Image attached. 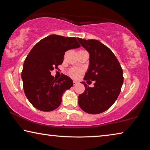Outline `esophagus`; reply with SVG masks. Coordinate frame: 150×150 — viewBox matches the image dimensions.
Returning a JSON list of instances; mask_svg holds the SVG:
<instances>
[{"instance_id": "34e87169", "label": "esophagus", "mask_w": 150, "mask_h": 150, "mask_svg": "<svg viewBox=\"0 0 150 150\" xmlns=\"http://www.w3.org/2000/svg\"><path fill=\"white\" fill-rule=\"evenodd\" d=\"M78 83H79V82H78V81H73V85H77Z\"/></svg>"}]
</instances>
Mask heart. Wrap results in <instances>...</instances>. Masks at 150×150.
<instances>
[{"label": "heart", "mask_w": 150, "mask_h": 150, "mask_svg": "<svg viewBox=\"0 0 150 150\" xmlns=\"http://www.w3.org/2000/svg\"><path fill=\"white\" fill-rule=\"evenodd\" d=\"M83 73V69L77 67H72L68 71V74L72 78L77 79L80 77L81 73Z\"/></svg>", "instance_id": "heart-1"}]
</instances>
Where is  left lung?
Listing matches in <instances>:
<instances>
[{
  "mask_svg": "<svg viewBox=\"0 0 150 150\" xmlns=\"http://www.w3.org/2000/svg\"><path fill=\"white\" fill-rule=\"evenodd\" d=\"M77 40L90 55L84 79L95 81L93 88L82 82L85 90L79 95V105L87 113L100 114L117 99L123 84V71L115 55L105 45L96 40Z\"/></svg>",
  "mask_w": 150,
  "mask_h": 150,
  "instance_id": "left-lung-1",
  "label": "left lung"
}]
</instances>
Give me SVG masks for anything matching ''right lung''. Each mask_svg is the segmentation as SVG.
Listing matches in <instances>:
<instances>
[{"mask_svg":"<svg viewBox=\"0 0 150 150\" xmlns=\"http://www.w3.org/2000/svg\"><path fill=\"white\" fill-rule=\"evenodd\" d=\"M80 46L74 37L53 34L33 47L24 61L21 76L25 95L35 108L49 112L59 107L63 93L73 83L63 74L55 79L51 71L63 63L65 52Z\"/></svg>","mask_w":150,"mask_h":150,"instance_id":"1","label":"right lung"}]
</instances>
